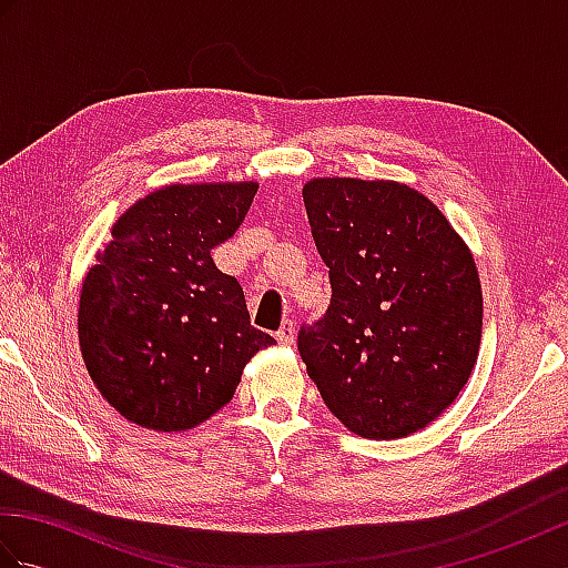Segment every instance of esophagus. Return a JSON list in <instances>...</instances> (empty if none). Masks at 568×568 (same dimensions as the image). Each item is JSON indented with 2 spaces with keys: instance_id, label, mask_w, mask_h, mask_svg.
<instances>
[{
  "instance_id": "obj_1",
  "label": "esophagus",
  "mask_w": 568,
  "mask_h": 568,
  "mask_svg": "<svg viewBox=\"0 0 568 568\" xmlns=\"http://www.w3.org/2000/svg\"><path fill=\"white\" fill-rule=\"evenodd\" d=\"M275 336L281 344H293L295 342V324L291 320H285L283 327L275 332Z\"/></svg>"
}]
</instances>
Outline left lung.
<instances>
[{
  "label": "left lung",
  "instance_id": "1",
  "mask_svg": "<svg viewBox=\"0 0 568 568\" xmlns=\"http://www.w3.org/2000/svg\"><path fill=\"white\" fill-rule=\"evenodd\" d=\"M303 197L332 283L327 315L297 336L307 376L358 437L425 429L478 358L474 253L437 204L395 180L312 178Z\"/></svg>",
  "mask_w": 568,
  "mask_h": 568
}]
</instances>
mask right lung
<instances>
[{
    "label": "right lung",
    "mask_w": 568,
    "mask_h": 568,
    "mask_svg": "<svg viewBox=\"0 0 568 568\" xmlns=\"http://www.w3.org/2000/svg\"><path fill=\"white\" fill-rule=\"evenodd\" d=\"M258 183L163 185L136 200L82 281L78 339L102 397L153 432H185L232 400L275 339L251 327L244 291L212 261Z\"/></svg>",
    "instance_id": "obj_1"
}]
</instances>
